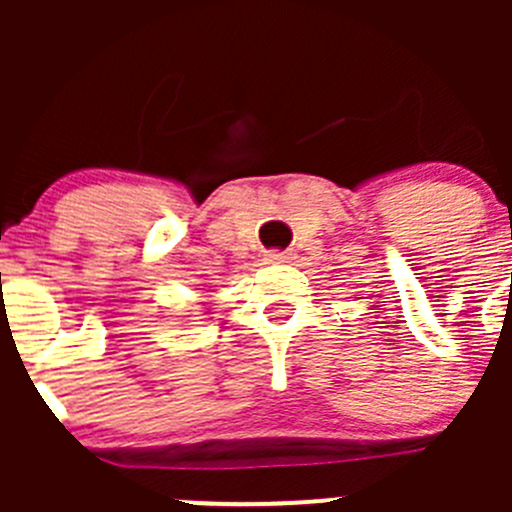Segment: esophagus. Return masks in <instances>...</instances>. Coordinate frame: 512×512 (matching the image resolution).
<instances>
[{"label": "esophagus", "instance_id": "esophagus-1", "mask_svg": "<svg viewBox=\"0 0 512 512\" xmlns=\"http://www.w3.org/2000/svg\"><path fill=\"white\" fill-rule=\"evenodd\" d=\"M265 260L270 262V265H280V262L292 260V252H287V250H270V252H267Z\"/></svg>", "mask_w": 512, "mask_h": 512}]
</instances>
